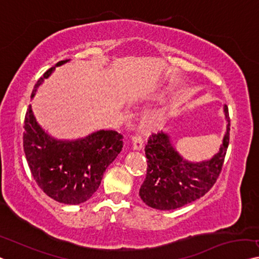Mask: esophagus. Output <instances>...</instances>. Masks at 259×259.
I'll return each instance as SVG.
<instances>
[{"label":"esophagus","instance_id":"34e87169","mask_svg":"<svg viewBox=\"0 0 259 259\" xmlns=\"http://www.w3.org/2000/svg\"><path fill=\"white\" fill-rule=\"evenodd\" d=\"M131 141H133V146L135 150H141L143 148V138L141 135H134L133 137H131Z\"/></svg>","mask_w":259,"mask_h":259}]
</instances>
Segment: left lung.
Wrapping results in <instances>:
<instances>
[{
    "label": "left lung",
    "mask_w": 259,
    "mask_h": 259,
    "mask_svg": "<svg viewBox=\"0 0 259 259\" xmlns=\"http://www.w3.org/2000/svg\"><path fill=\"white\" fill-rule=\"evenodd\" d=\"M227 131L219 152L209 160L191 163L173 148L166 134H152L145 145L148 169L140 196L149 207L171 210L200 199L214 186L229 145L230 118L225 106Z\"/></svg>",
    "instance_id": "left-lung-1"
}]
</instances>
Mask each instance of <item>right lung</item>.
Masks as SVG:
<instances>
[{"label":"right lung","instance_id":"right-lung-1","mask_svg":"<svg viewBox=\"0 0 259 259\" xmlns=\"http://www.w3.org/2000/svg\"><path fill=\"white\" fill-rule=\"evenodd\" d=\"M61 60L49 68L31 94L48 79ZM123 136L114 130H100L76 141H58L50 137L36 122L31 106L24 119L23 148L31 175L46 195L65 204L87 201L101 184L108 165L123 148Z\"/></svg>","mask_w":259,"mask_h":259}]
</instances>
